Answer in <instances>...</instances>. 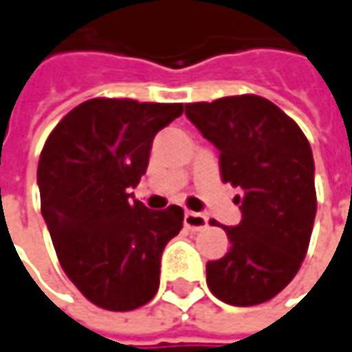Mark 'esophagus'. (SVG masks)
<instances>
[{"label":"esophagus","instance_id":"esophagus-1","mask_svg":"<svg viewBox=\"0 0 352 352\" xmlns=\"http://www.w3.org/2000/svg\"><path fill=\"white\" fill-rule=\"evenodd\" d=\"M208 226V217L204 214H198V212H185V227L190 231H200Z\"/></svg>","mask_w":352,"mask_h":352}]
</instances>
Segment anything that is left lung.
Returning <instances> with one entry per match:
<instances>
[{
    "label": "left lung",
    "mask_w": 352,
    "mask_h": 352,
    "mask_svg": "<svg viewBox=\"0 0 352 352\" xmlns=\"http://www.w3.org/2000/svg\"><path fill=\"white\" fill-rule=\"evenodd\" d=\"M185 113L219 150L223 183L243 190L235 196L243 219L223 227L231 246L206 264L208 287L233 307L266 302L296 276L312 235L316 188L307 136L262 96L186 104Z\"/></svg>",
    "instance_id": "left-lung-1"
}]
</instances>
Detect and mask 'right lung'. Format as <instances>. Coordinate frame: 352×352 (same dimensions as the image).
Segmentation results:
<instances>
[{
  "mask_svg": "<svg viewBox=\"0 0 352 352\" xmlns=\"http://www.w3.org/2000/svg\"><path fill=\"white\" fill-rule=\"evenodd\" d=\"M183 104L94 98L69 111L38 162L42 216L67 277L96 307L126 312L152 300L160 260L183 210L133 200L154 136Z\"/></svg>",
  "mask_w": 352,
  "mask_h": 352,
  "instance_id": "right-lung-1",
  "label": "right lung"
}]
</instances>
